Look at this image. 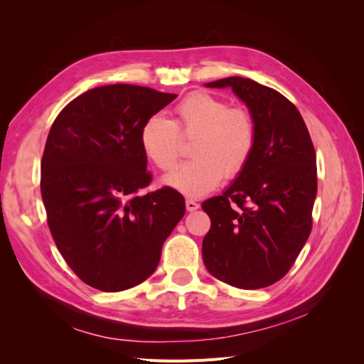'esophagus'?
<instances>
[{
	"instance_id": "34e87169",
	"label": "esophagus",
	"mask_w": 364,
	"mask_h": 364,
	"mask_svg": "<svg viewBox=\"0 0 364 364\" xmlns=\"http://www.w3.org/2000/svg\"><path fill=\"white\" fill-rule=\"evenodd\" d=\"M185 206H186V211H188V213H193V211H196V209L200 208V205L197 203L196 200H193V199H186L185 200Z\"/></svg>"
}]
</instances>
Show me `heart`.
I'll use <instances>...</instances> for the list:
<instances>
[{
	"label": "heart",
	"instance_id": "obj_1",
	"mask_svg": "<svg viewBox=\"0 0 364 364\" xmlns=\"http://www.w3.org/2000/svg\"><path fill=\"white\" fill-rule=\"evenodd\" d=\"M176 119L151 115L141 127L139 141L146 156L159 170H173L181 158L182 139L196 136L194 159L165 178V183L188 196L213 191L223 176L234 179L246 168L257 146V124L245 107L206 92H194L176 106Z\"/></svg>",
	"mask_w": 364,
	"mask_h": 364
}]
</instances>
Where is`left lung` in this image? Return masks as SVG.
<instances>
[{"label": "left lung", "instance_id": "left-lung-1", "mask_svg": "<svg viewBox=\"0 0 364 364\" xmlns=\"http://www.w3.org/2000/svg\"><path fill=\"white\" fill-rule=\"evenodd\" d=\"M232 87L257 124L255 151L222 194L202 203L211 218L202 257L208 272L238 289L269 287L291 269L313 226L316 151L302 115L282 94L243 77Z\"/></svg>", "mask_w": 364, "mask_h": 364}]
</instances>
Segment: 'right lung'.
I'll return each mask as SVG.
<instances>
[{"label": "right lung", "instance_id": "right-lung-1", "mask_svg": "<svg viewBox=\"0 0 364 364\" xmlns=\"http://www.w3.org/2000/svg\"><path fill=\"white\" fill-rule=\"evenodd\" d=\"M176 97L126 83L94 87L50 129L41 162L50 232L73 272L97 290L146 281L185 214L170 186L138 194L151 182L141 127Z\"/></svg>", "mask_w": 364, "mask_h": 364}]
</instances>
